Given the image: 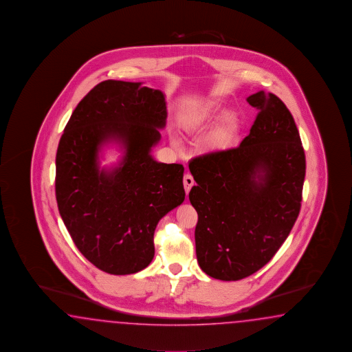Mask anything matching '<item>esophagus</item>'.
Wrapping results in <instances>:
<instances>
[{
	"instance_id": "1",
	"label": "esophagus",
	"mask_w": 352,
	"mask_h": 352,
	"mask_svg": "<svg viewBox=\"0 0 352 352\" xmlns=\"http://www.w3.org/2000/svg\"><path fill=\"white\" fill-rule=\"evenodd\" d=\"M183 184H184V189H186V193H189V190H190V188L195 186V180H193V177L190 175V174H186L184 175V178H183Z\"/></svg>"
}]
</instances>
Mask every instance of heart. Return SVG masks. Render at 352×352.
<instances>
[{"label": "heart", "mask_w": 352, "mask_h": 352, "mask_svg": "<svg viewBox=\"0 0 352 352\" xmlns=\"http://www.w3.org/2000/svg\"><path fill=\"white\" fill-rule=\"evenodd\" d=\"M223 109H225V104L219 100H208L195 106H189L180 112V129L187 135L201 133L219 118ZM239 125H240V118L237 116V113L228 112L225 116L222 126L206 142L204 151L219 153L231 148L234 144V138L237 135ZM172 141L174 145H177V141Z\"/></svg>", "instance_id": "b5f03b06"}]
</instances>
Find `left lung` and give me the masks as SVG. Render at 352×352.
Segmentation results:
<instances>
[{
  "label": "left lung",
  "instance_id": "8db88e82",
  "mask_svg": "<svg viewBox=\"0 0 352 352\" xmlns=\"http://www.w3.org/2000/svg\"><path fill=\"white\" fill-rule=\"evenodd\" d=\"M248 102L258 113L243 142L189 162L197 260L219 280H240L267 264L300 211L305 155L294 118L275 94L260 91Z\"/></svg>",
  "mask_w": 352,
  "mask_h": 352
}]
</instances>
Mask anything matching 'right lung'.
I'll return each mask as SVG.
<instances>
[{
  "label": "right lung",
  "mask_w": 352,
  "mask_h": 352,
  "mask_svg": "<svg viewBox=\"0 0 352 352\" xmlns=\"http://www.w3.org/2000/svg\"><path fill=\"white\" fill-rule=\"evenodd\" d=\"M164 94L141 83L103 80L79 102L55 159V195L82 255L113 275L145 269L157 222L183 204L184 166L151 157L166 122ZM116 142L124 157L99 168V151Z\"/></svg>",
  "instance_id": "obj_1"
}]
</instances>
